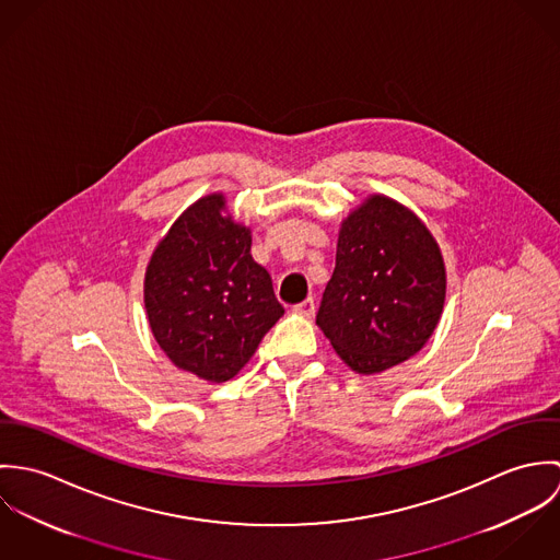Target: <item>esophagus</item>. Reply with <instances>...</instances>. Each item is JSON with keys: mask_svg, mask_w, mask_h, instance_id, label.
Instances as JSON below:
<instances>
[{"mask_svg": "<svg viewBox=\"0 0 560 560\" xmlns=\"http://www.w3.org/2000/svg\"><path fill=\"white\" fill-rule=\"evenodd\" d=\"M293 311H295L298 315L313 317V315H315V311H317V304H315V300H313V298H308V300H304L302 304H298Z\"/></svg>", "mask_w": 560, "mask_h": 560, "instance_id": "34e87169", "label": "esophagus"}]
</instances>
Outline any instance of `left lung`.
Masks as SVG:
<instances>
[{
    "label": "left lung",
    "instance_id": "8db88e82",
    "mask_svg": "<svg viewBox=\"0 0 560 560\" xmlns=\"http://www.w3.org/2000/svg\"><path fill=\"white\" fill-rule=\"evenodd\" d=\"M444 295V260L427 226L373 196L342 222L317 325L353 371L371 375L424 347Z\"/></svg>",
    "mask_w": 560,
    "mask_h": 560
}]
</instances>
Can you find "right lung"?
Masks as SVG:
<instances>
[{
  "label": "right lung",
  "instance_id": "obj_1",
  "mask_svg": "<svg viewBox=\"0 0 560 560\" xmlns=\"http://www.w3.org/2000/svg\"><path fill=\"white\" fill-rule=\"evenodd\" d=\"M222 209L218 194L189 207L158 245L144 282L165 355L215 384L235 377L284 315L271 276L249 254V231Z\"/></svg>",
  "mask_w": 560,
  "mask_h": 560
}]
</instances>
